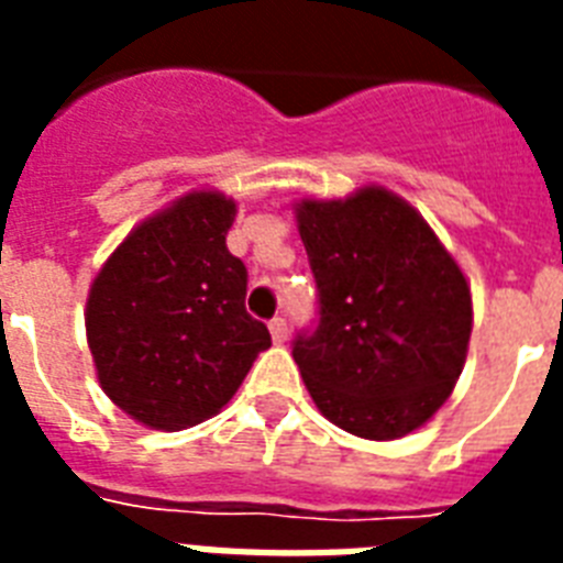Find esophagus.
Segmentation results:
<instances>
[{
  "mask_svg": "<svg viewBox=\"0 0 563 563\" xmlns=\"http://www.w3.org/2000/svg\"><path fill=\"white\" fill-rule=\"evenodd\" d=\"M268 330H272V339L277 344H283L289 339V324H286V318L283 316H274L272 321H268Z\"/></svg>",
  "mask_w": 563,
  "mask_h": 563,
  "instance_id": "34e87169",
  "label": "esophagus"
}]
</instances>
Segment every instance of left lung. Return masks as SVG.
<instances>
[{"instance_id": "8db88e82", "label": "left lung", "mask_w": 563, "mask_h": 563, "mask_svg": "<svg viewBox=\"0 0 563 563\" xmlns=\"http://www.w3.org/2000/svg\"><path fill=\"white\" fill-rule=\"evenodd\" d=\"M298 230L318 286V324L295 335L312 400L371 441L423 427L464 368L471 286L415 207L365 187L300 201Z\"/></svg>"}]
</instances>
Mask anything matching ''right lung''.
I'll use <instances>...</instances> for the list:
<instances>
[{
    "label": "right lung",
    "mask_w": 563,
    "mask_h": 563,
    "mask_svg": "<svg viewBox=\"0 0 563 563\" xmlns=\"http://www.w3.org/2000/svg\"><path fill=\"white\" fill-rule=\"evenodd\" d=\"M236 203L189 192L128 233L87 298V342L110 400L152 429H187L236 394L272 347L228 251Z\"/></svg>",
    "instance_id": "add662e5"
}]
</instances>
